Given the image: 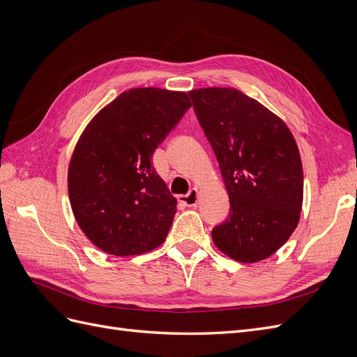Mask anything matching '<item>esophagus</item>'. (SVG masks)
Here are the masks:
<instances>
[{
    "label": "esophagus",
    "mask_w": 357,
    "mask_h": 357,
    "mask_svg": "<svg viewBox=\"0 0 357 357\" xmlns=\"http://www.w3.org/2000/svg\"><path fill=\"white\" fill-rule=\"evenodd\" d=\"M178 201L183 205H186V207H197V204H198V190L197 189L189 190L188 195L178 197Z\"/></svg>",
    "instance_id": "34e87169"
}]
</instances>
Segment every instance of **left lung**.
Wrapping results in <instances>:
<instances>
[{"label":"left lung","instance_id":"obj_1","mask_svg":"<svg viewBox=\"0 0 357 357\" xmlns=\"http://www.w3.org/2000/svg\"><path fill=\"white\" fill-rule=\"evenodd\" d=\"M189 96L231 202L213 241L238 262L264 261L299 222L304 172L295 138L282 119L238 89L205 88Z\"/></svg>","mask_w":357,"mask_h":357}]
</instances>
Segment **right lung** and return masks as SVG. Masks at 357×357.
<instances>
[{"label":"right lung","mask_w":357,"mask_h":357,"mask_svg":"<svg viewBox=\"0 0 357 357\" xmlns=\"http://www.w3.org/2000/svg\"><path fill=\"white\" fill-rule=\"evenodd\" d=\"M189 107L185 92L129 89L86 126L70 162L68 195L82 231L102 252L134 256L165 241L177 199L150 159Z\"/></svg>","instance_id":"right-lung-1"}]
</instances>
